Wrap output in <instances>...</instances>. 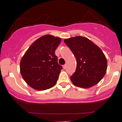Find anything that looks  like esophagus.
<instances>
[{"label":"esophagus","mask_w":122,"mask_h":122,"mask_svg":"<svg viewBox=\"0 0 122 122\" xmlns=\"http://www.w3.org/2000/svg\"><path fill=\"white\" fill-rule=\"evenodd\" d=\"M63 68L64 69H66V68H67V64H64L63 66Z\"/></svg>","instance_id":"obj_1"}]
</instances>
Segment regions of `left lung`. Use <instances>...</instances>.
Returning <instances> with one entry per match:
<instances>
[{"label":"left lung","mask_w":122,"mask_h":122,"mask_svg":"<svg viewBox=\"0 0 122 122\" xmlns=\"http://www.w3.org/2000/svg\"><path fill=\"white\" fill-rule=\"evenodd\" d=\"M64 42L76 59V71L70 77L72 83L83 88L97 85L107 71V59L101 49L83 36L66 39Z\"/></svg>","instance_id":"obj_1"}]
</instances>
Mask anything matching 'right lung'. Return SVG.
I'll list each match as a JSON object with an SVG mask.
<instances>
[{
    "instance_id": "add662e5",
    "label": "right lung",
    "mask_w": 122,
    "mask_h": 122,
    "mask_svg": "<svg viewBox=\"0 0 122 122\" xmlns=\"http://www.w3.org/2000/svg\"><path fill=\"white\" fill-rule=\"evenodd\" d=\"M61 41L60 37L45 35L33 42L22 56L20 72L31 87L46 90L56 84L62 67L55 51Z\"/></svg>"
}]
</instances>
